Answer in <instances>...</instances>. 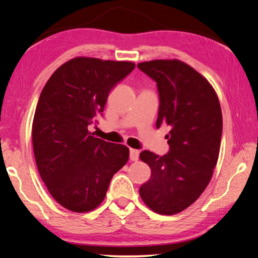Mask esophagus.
<instances>
[{
	"label": "esophagus",
	"mask_w": 258,
	"mask_h": 258,
	"mask_svg": "<svg viewBox=\"0 0 258 258\" xmlns=\"http://www.w3.org/2000/svg\"><path fill=\"white\" fill-rule=\"evenodd\" d=\"M139 150L137 149H130V159L132 161H137L139 159Z\"/></svg>",
	"instance_id": "34e87169"
}]
</instances>
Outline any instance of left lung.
<instances>
[{
  "mask_svg": "<svg viewBox=\"0 0 258 258\" xmlns=\"http://www.w3.org/2000/svg\"><path fill=\"white\" fill-rule=\"evenodd\" d=\"M138 67L158 87L157 127L171 126L167 154H140L151 176L139 192L151 211L174 215L194 204L211 182L223 125L220 101L211 83L181 60L145 61Z\"/></svg>",
  "mask_w": 258,
  "mask_h": 258,
  "instance_id": "obj_1",
  "label": "left lung"
}]
</instances>
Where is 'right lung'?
<instances>
[{"instance_id":"add662e5","label":"right lung","mask_w":258,"mask_h":258,"mask_svg":"<svg viewBox=\"0 0 258 258\" xmlns=\"http://www.w3.org/2000/svg\"><path fill=\"white\" fill-rule=\"evenodd\" d=\"M131 61L77 56L56 69L43 87L32 138L38 173L50 195L75 213L97 208L128 148L106 142L89 125L103 111L109 92L133 71Z\"/></svg>"}]
</instances>
